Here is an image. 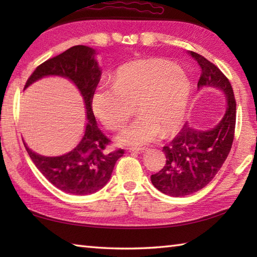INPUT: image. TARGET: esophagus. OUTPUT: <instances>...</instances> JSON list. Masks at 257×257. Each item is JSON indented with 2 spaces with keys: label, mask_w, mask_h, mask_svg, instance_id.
<instances>
[{
  "label": "esophagus",
  "mask_w": 257,
  "mask_h": 257,
  "mask_svg": "<svg viewBox=\"0 0 257 257\" xmlns=\"http://www.w3.org/2000/svg\"><path fill=\"white\" fill-rule=\"evenodd\" d=\"M130 154H144V152H146V149L145 148H130L128 150Z\"/></svg>",
  "instance_id": "esophagus-1"
}]
</instances>
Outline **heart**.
I'll return each mask as SVG.
<instances>
[{
	"label": "heart",
	"instance_id": "obj_1",
	"mask_svg": "<svg viewBox=\"0 0 257 257\" xmlns=\"http://www.w3.org/2000/svg\"><path fill=\"white\" fill-rule=\"evenodd\" d=\"M112 86L99 85L91 96L96 117L110 130L122 127L133 112L139 113L116 137L121 146L148 145L160 135L181 127L190 100L187 74L177 65L159 58H144L120 66Z\"/></svg>",
	"mask_w": 257,
	"mask_h": 257
}]
</instances>
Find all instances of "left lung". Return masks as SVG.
Wrapping results in <instances>:
<instances>
[{
	"label": "left lung",
	"mask_w": 257,
	"mask_h": 257,
	"mask_svg": "<svg viewBox=\"0 0 257 257\" xmlns=\"http://www.w3.org/2000/svg\"><path fill=\"white\" fill-rule=\"evenodd\" d=\"M201 69L198 88H212L225 96V111L214 127L194 129L185 124L163 147L166 165L151 176L155 187L167 195L184 196L198 192L219 172L232 148L236 120V102L231 83L214 64L200 54L189 52Z\"/></svg>",
	"instance_id": "8db88e82"
}]
</instances>
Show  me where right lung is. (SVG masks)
Segmentation results:
<instances>
[{
    "mask_svg": "<svg viewBox=\"0 0 257 257\" xmlns=\"http://www.w3.org/2000/svg\"><path fill=\"white\" fill-rule=\"evenodd\" d=\"M94 48L77 45L68 48L38 66L27 79L24 89L46 76L67 78L83 97L86 119L84 136L73 150L62 156L45 157L32 151L24 143L27 154L48 181L59 190L76 195H86L102 189L111 177L123 150L107 152L110 143L99 128L92 112L91 96L100 80L101 70Z\"/></svg>",
    "mask_w": 257,
    "mask_h": 257,
    "instance_id": "1",
    "label": "right lung"
}]
</instances>
